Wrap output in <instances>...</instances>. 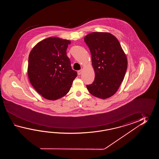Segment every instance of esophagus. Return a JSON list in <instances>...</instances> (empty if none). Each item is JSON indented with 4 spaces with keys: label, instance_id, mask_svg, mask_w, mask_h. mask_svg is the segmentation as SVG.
<instances>
[{
    "label": "esophagus",
    "instance_id": "esophagus-1",
    "mask_svg": "<svg viewBox=\"0 0 159 159\" xmlns=\"http://www.w3.org/2000/svg\"><path fill=\"white\" fill-rule=\"evenodd\" d=\"M82 73V70H78V75H81V73Z\"/></svg>",
    "mask_w": 159,
    "mask_h": 159
}]
</instances>
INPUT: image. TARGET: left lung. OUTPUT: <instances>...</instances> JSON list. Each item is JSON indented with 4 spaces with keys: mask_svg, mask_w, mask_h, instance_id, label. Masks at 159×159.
Wrapping results in <instances>:
<instances>
[{
    "mask_svg": "<svg viewBox=\"0 0 159 159\" xmlns=\"http://www.w3.org/2000/svg\"><path fill=\"white\" fill-rule=\"evenodd\" d=\"M91 52L94 81L86 85L89 93L101 99L110 98L125 76L127 59L118 40L108 32H92L84 37Z\"/></svg>",
    "mask_w": 159,
    "mask_h": 159,
    "instance_id": "8db88e82",
    "label": "left lung"
}]
</instances>
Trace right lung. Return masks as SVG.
<instances>
[{
	"mask_svg": "<svg viewBox=\"0 0 159 159\" xmlns=\"http://www.w3.org/2000/svg\"><path fill=\"white\" fill-rule=\"evenodd\" d=\"M70 43V41L59 37H48L38 43L30 51L28 78L37 93L47 99L54 101L64 97L77 76L66 56Z\"/></svg>",
	"mask_w": 159,
	"mask_h": 159,
	"instance_id": "add662e5",
	"label": "right lung"
}]
</instances>
